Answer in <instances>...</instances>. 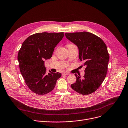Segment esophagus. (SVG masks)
<instances>
[{
	"label": "esophagus",
	"mask_w": 128,
	"mask_h": 128,
	"mask_svg": "<svg viewBox=\"0 0 128 128\" xmlns=\"http://www.w3.org/2000/svg\"><path fill=\"white\" fill-rule=\"evenodd\" d=\"M69 74L68 73V72H63L62 75H69Z\"/></svg>",
	"instance_id": "1"
}]
</instances>
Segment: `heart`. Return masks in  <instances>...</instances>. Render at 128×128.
Here are the masks:
<instances>
[{
    "instance_id": "1",
    "label": "heart",
    "mask_w": 128,
    "mask_h": 128,
    "mask_svg": "<svg viewBox=\"0 0 128 128\" xmlns=\"http://www.w3.org/2000/svg\"><path fill=\"white\" fill-rule=\"evenodd\" d=\"M69 45H72V44H69Z\"/></svg>"
}]
</instances>
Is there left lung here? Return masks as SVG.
I'll list each match as a JSON object with an SVG mask.
<instances>
[{
    "instance_id": "obj_1",
    "label": "left lung",
    "mask_w": 128,
    "mask_h": 128,
    "mask_svg": "<svg viewBox=\"0 0 128 128\" xmlns=\"http://www.w3.org/2000/svg\"><path fill=\"white\" fill-rule=\"evenodd\" d=\"M65 36L78 46L79 59L86 66L83 78L74 74L76 80L71 87L80 94H92L100 87L107 74L109 54L107 46L101 38L87 32H66Z\"/></svg>"
}]
</instances>
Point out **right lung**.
<instances>
[{"mask_svg":"<svg viewBox=\"0 0 128 128\" xmlns=\"http://www.w3.org/2000/svg\"><path fill=\"white\" fill-rule=\"evenodd\" d=\"M64 36L63 32H38L23 42L18 54L20 70L26 85L34 94H48L61 76L58 72L46 73L44 61L52 57L56 45Z\"/></svg>","mask_w":128,"mask_h":128,"instance_id":"obj_1","label":"right lung"}]
</instances>
